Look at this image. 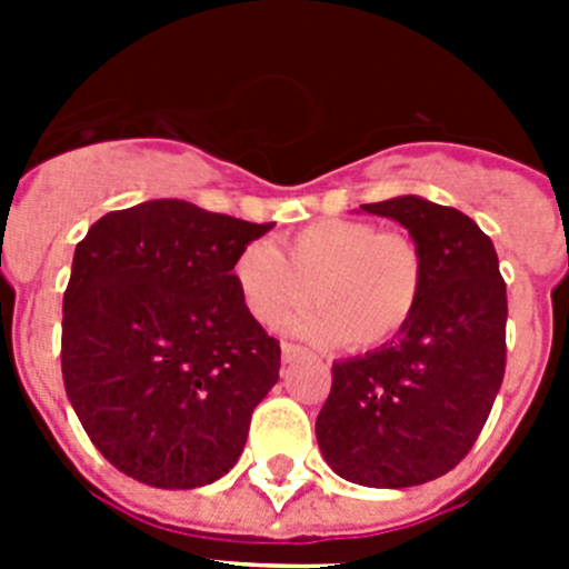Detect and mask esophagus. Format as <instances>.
<instances>
[{
	"label": "esophagus",
	"mask_w": 569,
	"mask_h": 569,
	"mask_svg": "<svg viewBox=\"0 0 569 569\" xmlns=\"http://www.w3.org/2000/svg\"><path fill=\"white\" fill-rule=\"evenodd\" d=\"M301 353H305V347H299V345H290V341H281V359H284V361H293V359H299Z\"/></svg>",
	"instance_id": "34e87169"
}]
</instances>
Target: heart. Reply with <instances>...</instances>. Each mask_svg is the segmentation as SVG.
<instances>
[{
	"mask_svg": "<svg viewBox=\"0 0 569 569\" xmlns=\"http://www.w3.org/2000/svg\"><path fill=\"white\" fill-rule=\"evenodd\" d=\"M419 241L365 219H325L281 239V253L253 241L233 261V284L250 319L279 325L301 301L319 308L293 319V330L350 350H370L410 325L425 293Z\"/></svg>",
	"mask_w": 569,
	"mask_h": 569,
	"instance_id": "obj_1",
	"label": "heart"
}]
</instances>
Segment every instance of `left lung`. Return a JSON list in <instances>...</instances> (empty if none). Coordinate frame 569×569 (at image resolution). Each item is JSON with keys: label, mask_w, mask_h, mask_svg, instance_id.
<instances>
[{"label": "left lung", "mask_w": 569, "mask_h": 569, "mask_svg": "<svg viewBox=\"0 0 569 569\" xmlns=\"http://www.w3.org/2000/svg\"><path fill=\"white\" fill-rule=\"evenodd\" d=\"M361 210L419 241L425 293L399 336L336 361L316 439L341 479L396 490L450 472L479 439L505 379L507 284L490 236L461 210L421 196Z\"/></svg>", "instance_id": "obj_1"}]
</instances>
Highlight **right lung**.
<instances>
[{
	"mask_svg": "<svg viewBox=\"0 0 569 569\" xmlns=\"http://www.w3.org/2000/svg\"><path fill=\"white\" fill-rule=\"evenodd\" d=\"M270 228L153 199L102 216L77 244L64 390L99 453L130 479L193 490L239 461L281 347L241 305L233 261Z\"/></svg>",
	"mask_w": 569,
	"mask_h": 569,
	"instance_id": "right-lung-1",
	"label": "right lung"
}]
</instances>
